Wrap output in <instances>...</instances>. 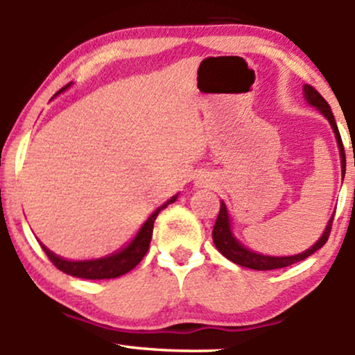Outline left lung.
Returning a JSON list of instances; mask_svg holds the SVG:
<instances>
[{"label":"left lung","mask_w":355,"mask_h":355,"mask_svg":"<svg viewBox=\"0 0 355 355\" xmlns=\"http://www.w3.org/2000/svg\"><path fill=\"white\" fill-rule=\"evenodd\" d=\"M304 95L305 100L315 107L319 112L329 120L331 123L334 133H336L337 138V145H339L340 150V164H342V178L345 175V152H344V145H342V138L339 133V128H337L336 123V118L332 115V110L329 107V103L322 98V95L317 92L315 88L311 87V85H305L304 87ZM332 222H334V215L329 220L327 227H325L324 234L322 237L317 240L315 243L311 248L302 252V254H297V255H288V257H270V255H262V254H255V252L248 250L247 247H243L242 243L239 242L237 239L234 237L230 229V218L229 214H227V207L225 203H220V211H218V217L215 220V225H214V232H211V239H214L215 247L217 250L222 254L223 257L230 260V262L237 263V266L247 267V268H254V270H275V268H284L292 266V263L300 262V260L307 259L309 255H312L313 252H317L319 248L327 242L329 235H331L332 230Z\"/></svg>","instance_id":"left-lung-1"}]
</instances>
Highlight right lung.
<instances>
[{
	"mask_svg": "<svg viewBox=\"0 0 355 355\" xmlns=\"http://www.w3.org/2000/svg\"><path fill=\"white\" fill-rule=\"evenodd\" d=\"M63 89H61V92H63ZM175 200H177V195L170 198V200L164 203L162 207H158V209L155 210L153 214L148 217V220L144 223V227H141L140 232L137 234V237L133 239V242L130 243L128 247L121 248V250L116 252V254L103 257V259L78 260V262H75V260H64V259H61V257L55 255L53 252L48 250L43 243H40V245H42L44 254L48 255V259H50V262L53 263V266H55L56 268H60V270L64 272V274L73 275V277H80V279H89V280L115 279V277L126 274V272H130L132 268H135L138 263H140V260L144 259L146 250H148V247H150L155 218L158 217V214H160V211L164 210L168 203H172Z\"/></svg>",
	"mask_w": 355,
	"mask_h": 355,
	"instance_id": "add662e5",
	"label": "right lung"
}]
</instances>
